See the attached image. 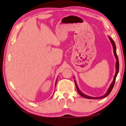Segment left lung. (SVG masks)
Wrapping results in <instances>:
<instances>
[{"label":"left lung","mask_w":126,"mask_h":126,"mask_svg":"<svg viewBox=\"0 0 126 126\" xmlns=\"http://www.w3.org/2000/svg\"><path fill=\"white\" fill-rule=\"evenodd\" d=\"M109 37V39L110 40V42L111 43L112 45H113V50H114V55H115V57L116 59V73L114 77V79H113V81L112 82V83H111L110 87H109V89H108V91L107 92V93H106V94H104L103 96H101V97H92V96H88L87 95H85L83 93H82L81 91L79 90V88L77 86V84L76 83V82L75 81V80H74L75 81V83L76 85V87L77 88V92L79 94V95L82 96V97H83L84 98H89V99H101V98H102L106 97V96H107L110 93V92H111L112 89H113V88L114 87V85L115 84V79L116 78V76L117 75V74L119 73V58L118 57H117V55L116 54V45L115 44V42H114V41L113 40V39H111L110 37Z\"/></svg>","instance_id":"left-lung-1"}]
</instances>
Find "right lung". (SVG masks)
Returning a JSON list of instances; mask_svg holds the SVG:
<instances>
[{
    "mask_svg": "<svg viewBox=\"0 0 126 126\" xmlns=\"http://www.w3.org/2000/svg\"><path fill=\"white\" fill-rule=\"evenodd\" d=\"M56 83H57V79H56V84H55V85H56Z\"/></svg>",
    "mask_w": 126,
    "mask_h": 126,
    "instance_id": "add662e5",
    "label": "right lung"
}]
</instances>
